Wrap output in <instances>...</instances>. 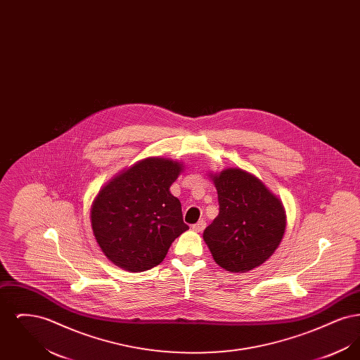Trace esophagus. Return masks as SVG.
Wrapping results in <instances>:
<instances>
[{
	"label": "esophagus",
	"mask_w": 360,
	"mask_h": 360,
	"mask_svg": "<svg viewBox=\"0 0 360 360\" xmlns=\"http://www.w3.org/2000/svg\"><path fill=\"white\" fill-rule=\"evenodd\" d=\"M206 223L204 220H201V221H198L197 224H194L193 226H191V229L193 231H195V232H202L204 229H205Z\"/></svg>",
	"instance_id": "esophagus-1"
}]
</instances>
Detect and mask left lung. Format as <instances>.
<instances>
[{
  "label": "left lung",
  "instance_id": "1",
  "mask_svg": "<svg viewBox=\"0 0 360 360\" xmlns=\"http://www.w3.org/2000/svg\"><path fill=\"white\" fill-rule=\"evenodd\" d=\"M213 182L220 209L204 240L220 267L250 271L271 257L283 238V206L257 178L240 169L224 170Z\"/></svg>",
  "mask_w": 360,
  "mask_h": 360
}]
</instances>
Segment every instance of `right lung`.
Wrapping results in <instances>:
<instances>
[{
  "instance_id": "obj_1",
  "label": "right lung",
  "mask_w": 360,
  "mask_h": 360,
  "mask_svg": "<svg viewBox=\"0 0 360 360\" xmlns=\"http://www.w3.org/2000/svg\"><path fill=\"white\" fill-rule=\"evenodd\" d=\"M181 170L170 159H146L98 193L91 228L103 254L116 266L132 273L150 270L188 231L181 202L170 193Z\"/></svg>"
}]
</instances>
